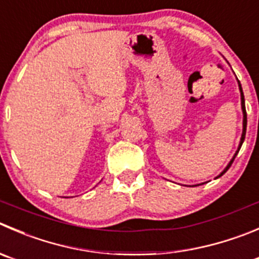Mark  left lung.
I'll use <instances>...</instances> for the list:
<instances>
[{
  "label": "left lung",
  "instance_id": "left-lung-1",
  "mask_svg": "<svg viewBox=\"0 0 259 259\" xmlns=\"http://www.w3.org/2000/svg\"><path fill=\"white\" fill-rule=\"evenodd\" d=\"M238 82H239V81H238ZM239 90H240V97H242V109H243V115H244V120H243V134H242V139H240V144H239V148H238L237 153H235V155H234V157H233V159L230 160V163H229V164H228V167L225 168L224 170H223V172H222V175H220V176H223V175H224L225 172H227L228 169H229V167H230V165H232V163L234 162L235 157H237L238 152H239L240 147H242L243 142H244V138H245V130H247V111H245V105H244V95H243V90H242V86H240V82H239ZM220 176H219V177H220Z\"/></svg>",
  "mask_w": 259,
  "mask_h": 259
}]
</instances>
